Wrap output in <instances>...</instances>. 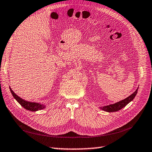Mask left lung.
<instances>
[{"label":"left lung","instance_id":"left-lung-1","mask_svg":"<svg viewBox=\"0 0 152 152\" xmlns=\"http://www.w3.org/2000/svg\"><path fill=\"white\" fill-rule=\"evenodd\" d=\"M138 88L136 90L135 92L132 94L130 96L127 97L126 99H125L124 100H122V101H121L116 103H114V104H113L102 107H101V109H102V110H104L106 112H108V113H113V112H116L118 110H120L121 109H122V108L126 107V106L130 102L132 101V100L134 99V97L136 96L137 93H138Z\"/></svg>","mask_w":152,"mask_h":152}]
</instances>
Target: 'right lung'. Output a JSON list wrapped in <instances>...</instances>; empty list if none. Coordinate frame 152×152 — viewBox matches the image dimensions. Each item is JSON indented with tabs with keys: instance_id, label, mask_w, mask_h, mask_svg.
<instances>
[{
	"instance_id": "add662e5",
	"label": "right lung",
	"mask_w": 152,
	"mask_h": 152,
	"mask_svg": "<svg viewBox=\"0 0 152 152\" xmlns=\"http://www.w3.org/2000/svg\"><path fill=\"white\" fill-rule=\"evenodd\" d=\"M10 92L12 93V96L14 99H15L19 104H20L22 107L26 108V110H30V111H37L39 110H42L45 107L44 104H41L39 103H37V102H28L26 101H24L22 99H21L20 97H19L18 95L13 92V91L11 89V88L10 87Z\"/></svg>"
}]
</instances>
